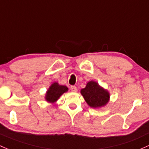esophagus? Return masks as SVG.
Listing matches in <instances>:
<instances>
[{
  "instance_id": "esophagus-1",
  "label": "esophagus",
  "mask_w": 149,
  "mask_h": 149,
  "mask_svg": "<svg viewBox=\"0 0 149 149\" xmlns=\"http://www.w3.org/2000/svg\"><path fill=\"white\" fill-rule=\"evenodd\" d=\"M70 90H71V91L73 92V93H76L77 89V87H75V86H72V87H70Z\"/></svg>"
}]
</instances>
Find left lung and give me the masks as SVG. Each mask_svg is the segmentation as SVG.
I'll use <instances>...</instances> for the list:
<instances>
[{
	"mask_svg": "<svg viewBox=\"0 0 149 149\" xmlns=\"http://www.w3.org/2000/svg\"><path fill=\"white\" fill-rule=\"evenodd\" d=\"M80 93L87 105L93 108H100L105 106L110 100L108 90L101 87L95 81H90Z\"/></svg>",
	"mask_w": 149,
	"mask_h": 149,
	"instance_id": "1",
	"label": "left lung"
}]
</instances>
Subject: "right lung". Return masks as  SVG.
<instances>
[{
    "label": "right lung",
    "instance_id": "right-lung-1",
    "mask_svg": "<svg viewBox=\"0 0 149 149\" xmlns=\"http://www.w3.org/2000/svg\"><path fill=\"white\" fill-rule=\"evenodd\" d=\"M68 90L67 86L61 85L57 82H54L49 86L47 91L46 92L44 99L49 103H55L59 99L61 95H62L64 93H67Z\"/></svg>",
    "mask_w": 149,
    "mask_h": 149
}]
</instances>
